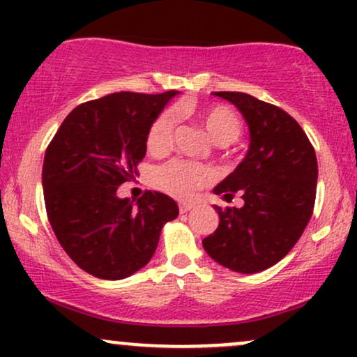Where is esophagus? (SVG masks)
<instances>
[{
    "label": "esophagus",
    "instance_id": "esophagus-1",
    "mask_svg": "<svg viewBox=\"0 0 357 357\" xmlns=\"http://www.w3.org/2000/svg\"><path fill=\"white\" fill-rule=\"evenodd\" d=\"M192 208H195V204H192V203H181V204H179V211H181V213L191 211Z\"/></svg>",
    "mask_w": 357,
    "mask_h": 357
}]
</instances>
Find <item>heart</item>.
Returning <instances> with one entry per match:
<instances>
[{
  "mask_svg": "<svg viewBox=\"0 0 357 357\" xmlns=\"http://www.w3.org/2000/svg\"><path fill=\"white\" fill-rule=\"evenodd\" d=\"M196 119L216 144L227 146L241 134V121L227 105H208L196 110ZM176 116L165 110L155 117L147 132V149L153 154H165L173 144ZM155 184L161 190L179 199L191 198L196 190L213 181V171L208 166L191 161H171L159 167L154 174Z\"/></svg>",
  "mask_w": 357,
  "mask_h": 357,
  "instance_id": "obj_1",
  "label": "heart"
}]
</instances>
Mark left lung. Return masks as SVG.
Segmentation results:
<instances>
[{"label":"left lung","mask_w":357,"mask_h":357,"mask_svg":"<svg viewBox=\"0 0 357 357\" xmlns=\"http://www.w3.org/2000/svg\"><path fill=\"white\" fill-rule=\"evenodd\" d=\"M231 102L250 130L243 161L213 190L241 208L215 206L220 225L203 240L213 260L240 273H257L280 261L304 233L315 203L317 159L294 117L243 92H213Z\"/></svg>","instance_id":"obj_1"}]
</instances>
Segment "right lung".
I'll return each mask as SVG.
<instances>
[{
    "label": "right lung",
    "mask_w": 357,
    "mask_h": 357,
    "mask_svg": "<svg viewBox=\"0 0 357 357\" xmlns=\"http://www.w3.org/2000/svg\"><path fill=\"white\" fill-rule=\"evenodd\" d=\"M119 92L85 102L61 122L43 161L48 221L61 248L82 270L121 280L153 258L173 198L147 191L134 203L117 188L137 174L149 127L176 96Z\"/></svg>",
    "instance_id": "obj_1"
}]
</instances>
